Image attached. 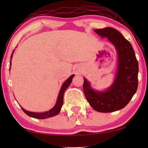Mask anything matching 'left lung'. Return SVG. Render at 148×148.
Wrapping results in <instances>:
<instances>
[{
	"instance_id": "1",
	"label": "left lung",
	"mask_w": 148,
	"mask_h": 148,
	"mask_svg": "<svg viewBox=\"0 0 148 148\" xmlns=\"http://www.w3.org/2000/svg\"><path fill=\"white\" fill-rule=\"evenodd\" d=\"M102 38H107L118 54V69L114 83L104 92L91 88L86 78L83 89L89 104L100 112H112L126 106L138 87V62L133 46L119 31L112 27L94 29Z\"/></svg>"
}]
</instances>
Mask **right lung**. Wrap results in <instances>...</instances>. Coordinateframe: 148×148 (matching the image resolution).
I'll return each instance as SVG.
<instances>
[{
    "mask_svg": "<svg viewBox=\"0 0 148 148\" xmlns=\"http://www.w3.org/2000/svg\"><path fill=\"white\" fill-rule=\"evenodd\" d=\"M12 57H13V53L11 54V59L12 58ZM11 62H10V66H11ZM74 76H75L74 75H71L63 83V84H62V86L61 87V89H60L59 92V94H58V96L57 101H56V104L54 105L53 108L50 109V110H48L47 112H29V111L26 110L21 106V109L23 110V112H25L26 114L28 115V116L33 117V118H35V119H47V118H49V117L55 116V115L58 114V113L60 112V110H61V107L62 106V104H63V96H64V91L66 90V89L68 88L69 86L71 84V83L72 82V79Z\"/></svg>",
    "mask_w": 148,
    "mask_h": 148,
    "instance_id": "obj_1",
    "label": "right lung"
}]
</instances>
